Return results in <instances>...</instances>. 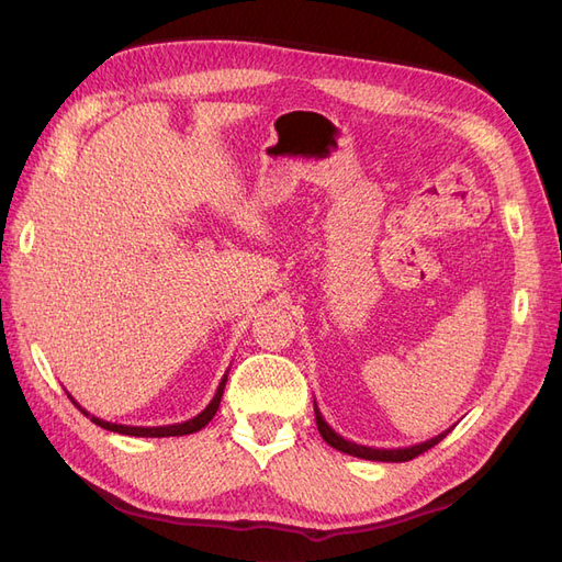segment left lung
I'll return each instance as SVG.
<instances>
[{
	"label": "left lung",
	"mask_w": 562,
	"mask_h": 562,
	"mask_svg": "<svg viewBox=\"0 0 562 562\" xmlns=\"http://www.w3.org/2000/svg\"><path fill=\"white\" fill-rule=\"evenodd\" d=\"M314 415H316V427H318V434L323 436V440L326 443L339 452H347L351 457H361V459H372V462H411V459H415L417 454L431 450L436 443H440L448 436V431L438 434L429 440H424V443H417V446H411V448H394V450H384V448H368V446H359V443H351V440L342 438L339 434H335L333 427H328V422L323 419L318 405L314 401Z\"/></svg>",
	"instance_id": "obj_1"
}]
</instances>
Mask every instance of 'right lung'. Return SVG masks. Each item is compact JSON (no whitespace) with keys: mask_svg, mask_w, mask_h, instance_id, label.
I'll use <instances>...</instances> for the list:
<instances>
[{"mask_svg":"<svg viewBox=\"0 0 562 562\" xmlns=\"http://www.w3.org/2000/svg\"><path fill=\"white\" fill-rule=\"evenodd\" d=\"M225 384H227V372H225V378L220 380L213 401H211L206 407H203V411H201L196 417L187 419V422H178V424H164V427H128V424L105 422V419H100V417L91 415L89 411H83V407H81V405H79L70 394H67V396H70V401L79 407V411H81L83 415L91 417V422H93V424H98V427H103V429H108V431L124 434V436H140V438H168V436H187V434H194V431H199V429L206 427V424L213 419V415L217 413L220 398H223V391H225Z\"/></svg>","mask_w":562,"mask_h":562,"instance_id":"obj_1","label":"right lung"}]
</instances>
